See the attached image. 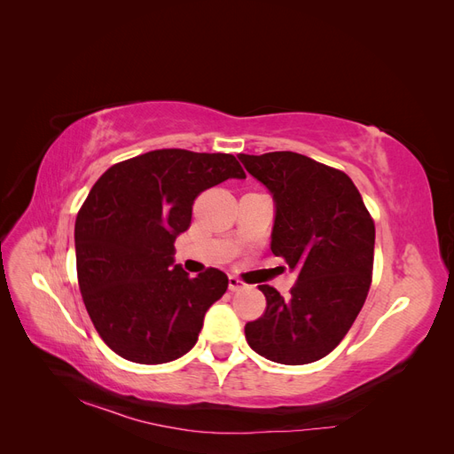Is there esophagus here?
<instances>
[{
    "mask_svg": "<svg viewBox=\"0 0 454 454\" xmlns=\"http://www.w3.org/2000/svg\"><path fill=\"white\" fill-rule=\"evenodd\" d=\"M246 287H248V284H244L240 278L229 277V290L231 292H240V290H246Z\"/></svg>",
    "mask_w": 454,
    "mask_h": 454,
    "instance_id": "esophagus-1",
    "label": "esophagus"
}]
</instances>
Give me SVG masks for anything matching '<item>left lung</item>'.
<instances>
[{
	"label": "left lung",
	"instance_id": "obj_1",
	"mask_svg": "<svg viewBox=\"0 0 454 454\" xmlns=\"http://www.w3.org/2000/svg\"><path fill=\"white\" fill-rule=\"evenodd\" d=\"M239 159L277 202L270 250L297 270L290 295L263 284L267 309L244 327L263 358L303 365L332 352L371 286L375 223L350 177L294 151Z\"/></svg>",
	"mask_w": 454,
	"mask_h": 454
}]
</instances>
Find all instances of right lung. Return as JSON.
<instances>
[{"label":"right lung","mask_w":454,"mask_h":454,"mask_svg":"<svg viewBox=\"0 0 454 454\" xmlns=\"http://www.w3.org/2000/svg\"><path fill=\"white\" fill-rule=\"evenodd\" d=\"M229 177H246L229 153L157 149L92 185L75 219L77 282L96 332L121 358L167 364L195 347L229 278L214 267L191 278L174 265V242L195 199Z\"/></svg>","instance_id":"obj_1"}]
</instances>
